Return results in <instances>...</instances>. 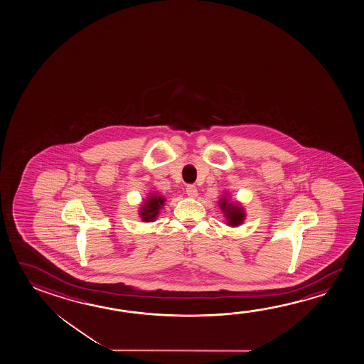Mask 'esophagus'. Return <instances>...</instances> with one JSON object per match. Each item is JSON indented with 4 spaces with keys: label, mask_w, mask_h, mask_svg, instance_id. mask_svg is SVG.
<instances>
[{
    "label": "esophagus",
    "mask_w": 364,
    "mask_h": 364,
    "mask_svg": "<svg viewBox=\"0 0 364 364\" xmlns=\"http://www.w3.org/2000/svg\"><path fill=\"white\" fill-rule=\"evenodd\" d=\"M186 193H187V196H190V198H196V196H198V188H196V186L187 185V187H186Z\"/></svg>",
    "instance_id": "obj_1"
}]
</instances>
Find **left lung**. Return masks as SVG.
<instances>
[{"instance_id":"1","label":"left lung","mask_w":364,"mask_h":364,"mask_svg":"<svg viewBox=\"0 0 364 364\" xmlns=\"http://www.w3.org/2000/svg\"><path fill=\"white\" fill-rule=\"evenodd\" d=\"M219 205H220V209L224 211L225 218L228 219V225L237 227V225L242 224L243 219H245V211L240 208V205L235 203H228V200L225 198H223Z\"/></svg>"}]
</instances>
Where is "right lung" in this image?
I'll list each match as a JSON object with an SVG mask.
<instances>
[{"label":"right lung","instance_id":"1","mask_svg":"<svg viewBox=\"0 0 364 364\" xmlns=\"http://www.w3.org/2000/svg\"><path fill=\"white\" fill-rule=\"evenodd\" d=\"M164 198L161 196H150L148 198V201L145 203H142L141 210H140V218H141L144 222H153L155 219V216L159 214V210L161 206L164 205Z\"/></svg>","mask_w":364,"mask_h":364}]
</instances>
